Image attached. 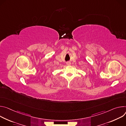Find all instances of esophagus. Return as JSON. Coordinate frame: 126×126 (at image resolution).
Returning <instances> with one entry per match:
<instances>
[{"mask_svg":"<svg viewBox=\"0 0 126 126\" xmlns=\"http://www.w3.org/2000/svg\"><path fill=\"white\" fill-rule=\"evenodd\" d=\"M66 64L68 65H71V63H70V62H67V63H66Z\"/></svg>","mask_w":126,"mask_h":126,"instance_id":"obj_1","label":"esophagus"}]
</instances>
